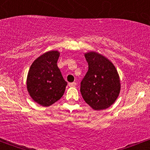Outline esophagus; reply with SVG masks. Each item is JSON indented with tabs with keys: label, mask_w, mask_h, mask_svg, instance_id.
Listing matches in <instances>:
<instances>
[{
	"label": "esophagus",
	"mask_w": 150,
	"mask_h": 150,
	"mask_svg": "<svg viewBox=\"0 0 150 150\" xmlns=\"http://www.w3.org/2000/svg\"><path fill=\"white\" fill-rule=\"evenodd\" d=\"M77 85V83L75 82H70L69 84H68V85L70 86V87H73V86H75Z\"/></svg>",
	"instance_id": "esophagus-1"
}]
</instances>
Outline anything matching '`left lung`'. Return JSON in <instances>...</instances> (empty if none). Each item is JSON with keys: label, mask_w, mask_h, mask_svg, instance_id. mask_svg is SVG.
<instances>
[{"label": "left lung", "mask_w": 150, "mask_h": 150, "mask_svg": "<svg viewBox=\"0 0 150 150\" xmlns=\"http://www.w3.org/2000/svg\"><path fill=\"white\" fill-rule=\"evenodd\" d=\"M85 56L88 70L80 82V92L93 109H106L114 103L120 93L118 72L113 63L102 55L89 52Z\"/></svg>", "instance_id": "8db88e82"}]
</instances>
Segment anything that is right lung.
Returning <instances> with one entry per match:
<instances>
[{"label": "right lung", "instance_id": "1", "mask_svg": "<svg viewBox=\"0 0 150 150\" xmlns=\"http://www.w3.org/2000/svg\"><path fill=\"white\" fill-rule=\"evenodd\" d=\"M58 57L59 53L56 51L44 53L33 62L27 75L30 95L43 106H49L59 100L67 85L58 68Z\"/></svg>", "mask_w": 150, "mask_h": 150}]
</instances>
